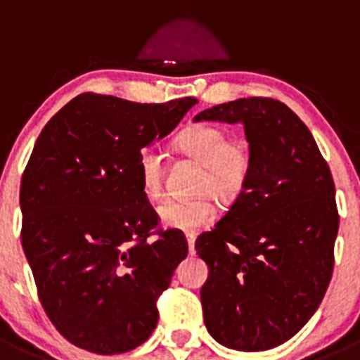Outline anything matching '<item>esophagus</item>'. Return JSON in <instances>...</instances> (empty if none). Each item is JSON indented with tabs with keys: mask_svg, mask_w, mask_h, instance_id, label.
<instances>
[{
	"mask_svg": "<svg viewBox=\"0 0 360 360\" xmlns=\"http://www.w3.org/2000/svg\"><path fill=\"white\" fill-rule=\"evenodd\" d=\"M187 245H189V252L195 254V240H196V234H193V232H189L187 234Z\"/></svg>",
	"mask_w": 360,
	"mask_h": 360,
	"instance_id": "esophagus-1",
	"label": "esophagus"
}]
</instances>
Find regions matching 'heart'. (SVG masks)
<instances>
[{
    "label": "heart",
    "mask_w": 360,
    "mask_h": 360,
    "mask_svg": "<svg viewBox=\"0 0 360 360\" xmlns=\"http://www.w3.org/2000/svg\"><path fill=\"white\" fill-rule=\"evenodd\" d=\"M178 148L202 164L196 178L195 198L165 200L158 207L162 225L176 231H196L209 225L216 216L214 202L236 198L250 176L252 158L249 144L241 139H231V133L218 124H196L178 139ZM164 155L149 146L139 155V176L142 191L149 198H158L164 191Z\"/></svg>",
    "instance_id": "heart-1"
}]
</instances>
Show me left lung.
Here are the masks:
<instances>
[{
  "instance_id": "left-lung-1",
  "label": "left lung",
  "mask_w": 360,
  "mask_h": 360,
  "mask_svg": "<svg viewBox=\"0 0 360 360\" xmlns=\"http://www.w3.org/2000/svg\"><path fill=\"white\" fill-rule=\"evenodd\" d=\"M193 120L241 122L252 158L243 191L195 245L209 266L200 292L205 326L227 348H274L316 314L332 279V173L310 129L276 98H238Z\"/></svg>"
}]
</instances>
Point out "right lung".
Returning a JSON list of instances; mask_svg holds the SVG:
<instances>
[{
  "label": "right lung",
  "mask_w": 360,
  "mask_h": 360,
  "mask_svg": "<svg viewBox=\"0 0 360 360\" xmlns=\"http://www.w3.org/2000/svg\"><path fill=\"white\" fill-rule=\"evenodd\" d=\"M196 103L81 94L37 136L19 191L21 243L46 316L79 348L124 354L157 326V299L187 241L157 229L139 155Z\"/></svg>",
  "instance_id": "obj_1"
}]
</instances>
